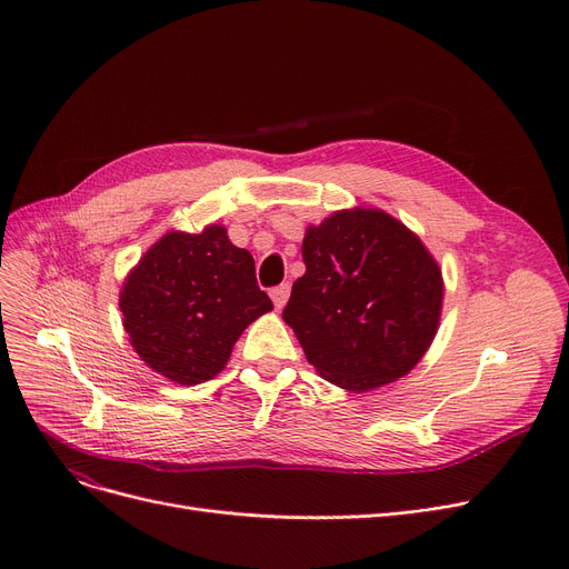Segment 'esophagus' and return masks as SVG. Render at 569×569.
<instances>
[{"mask_svg":"<svg viewBox=\"0 0 569 569\" xmlns=\"http://www.w3.org/2000/svg\"><path fill=\"white\" fill-rule=\"evenodd\" d=\"M288 295H290V286H288V283H281V286L269 290V297H272V302H274V307H277L279 311L286 307Z\"/></svg>","mask_w":569,"mask_h":569,"instance_id":"34e87169","label":"esophagus"}]
</instances>
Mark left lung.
Returning a JSON list of instances; mask_svg holds the SVG:
<instances>
[{"mask_svg": "<svg viewBox=\"0 0 569 569\" xmlns=\"http://www.w3.org/2000/svg\"><path fill=\"white\" fill-rule=\"evenodd\" d=\"M302 258L283 320L309 365L348 392L412 371L442 309V274L422 239L382 209L355 207L309 226Z\"/></svg>", "mask_w": 569, "mask_h": 569, "instance_id": "left-lung-1", "label": "left lung"}]
</instances>
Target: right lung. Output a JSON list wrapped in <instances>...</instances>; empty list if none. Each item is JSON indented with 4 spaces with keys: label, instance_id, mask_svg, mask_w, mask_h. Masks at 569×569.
I'll list each match as a JSON object with an SVG mask.
<instances>
[{
    "label": "right lung",
    "instance_id": "right-lung-1",
    "mask_svg": "<svg viewBox=\"0 0 569 569\" xmlns=\"http://www.w3.org/2000/svg\"><path fill=\"white\" fill-rule=\"evenodd\" d=\"M124 330L140 360L177 385L223 371L234 341L272 300L258 288L253 256L223 226L166 232L119 292Z\"/></svg>",
    "mask_w": 569,
    "mask_h": 569
}]
</instances>
